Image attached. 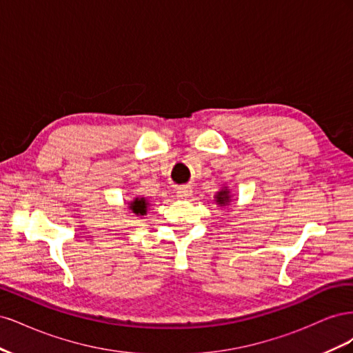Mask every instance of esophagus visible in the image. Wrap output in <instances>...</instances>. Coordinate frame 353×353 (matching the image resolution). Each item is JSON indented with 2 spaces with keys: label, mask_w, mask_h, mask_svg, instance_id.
Here are the masks:
<instances>
[{
  "label": "esophagus",
  "mask_w": 353,
  "mask_h": 353,
  "mask_svg": "<svg viewBox=\"0 0 353 353\" xmlns=\"http://www.w3.org/2000/svg\"><path fill=\"white\" fill-rule=\"evenodd\" d=\"M176 194H178L179 199H185L187 200V199H190L191 194H193V190H191L190 185H183V187L178 188Z\"/></svg>",
  "instance_id": "34e87169"
}]
</instances>
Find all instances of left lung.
Masks as SVG:
<instances>
[{
    "mask_svg": "<svg viewBox=\"0 0 353 353\" xmlns=\"http://www.w3.org/2000/svg\"><path fill=\"white\" fill-rule=\"evenodd\" d=\"M216 201L219 203L221 206H227L230 203V191H227V190L219 191L218 196H216Z\"/></svg>",
    "mask_w": 353,
    "mask_h": 353,
    "instance_id": "1",
    "label": "left lung"
}]
</instances>
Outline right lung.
<instances>
[{
    "label": "right lung",
    "mask_w": 353,
    "mask_h": 353,
    "mask_svg": "<svg viewBox=\"0 0 353 353\" xmlns=\"http://www.w3.org/2000/svg\"><path fill=\"white\" fill-rule=\"evenodd\" d=\"M147 206H148V203L145 201L144 197L135 199V200L131 203V210L135 213V215H145Z\"/></svg>",
    "instance_id": "1"
}]
</instances>
